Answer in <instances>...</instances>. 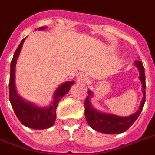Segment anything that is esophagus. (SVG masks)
I'll return each instance as SVG.
<instances>
[{
  "label": "esophagus",
  "instance_id": "34e87169",
  "mask_svg": "<svg viewBox=\"0 0 155 155\" xmlns=\"http://www.w3.org/2000/svg\"><path fill=\"white\" fill-rule=\"evenodd\" d=\"M88 80V78L85 74H79L76 77V81L77 82H84Z\"/></svg>",
  "mask_w": 155,
  "mask_h": 155
}]
</instances>
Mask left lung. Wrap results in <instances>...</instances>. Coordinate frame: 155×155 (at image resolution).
I'll return each mask as SVG.
<instances>
[{
    "label": "left lung",
    "mask_w": 155,
    "mask_h": 155,
    "mask_svg": "<svg viewBox=\"0 0 155 155\" xmlns=\"http://www.w3.org/2000/svg\"><path fill=\"white\" fill-rule=\"evenodd\" d=\"M135 66L137 67L140 72V80L142 84V92H143V98L137 112L128 116V117H119V116L105 113L96 110L90 104V98L93 96V93L90 90H88L85 102H84V115L88 124L94 130L98 132L104 134H120L128 130L130 126L136 121L141 113L143 107L145 102V68L143 66L142 61H136Z\"/></svg>",
    "instance_id": "obj_1"
}]
</instances>
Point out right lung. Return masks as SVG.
I'll use <instances>...</instances> for the list:
<instances>
[{
  "label": "right lung",
  "mask_w": 155,
  "mask_h": 155,
  "mask_svg": "<svg viewBox=\"0 0 155 155\" xmlns=\"http://www.w3.org/2000/svg\"><path fill=\"white\" fill-rule=\"evenodd\" d=\"M46 27H41L38 28V30H43ZM25 38H25L19 43L10 63L9 98L14 112L23 125L33 129L42 130L53 126L57 118L56 110L58 103L68 93L71 87L73 84H74V82L66 81L62 84H61L55 91L53 100L51 104L45 107H38L35 104L24 100L17 93L15 81V65Z\"/></svg>",
  "instance_id": "1"
}]
</instances>
